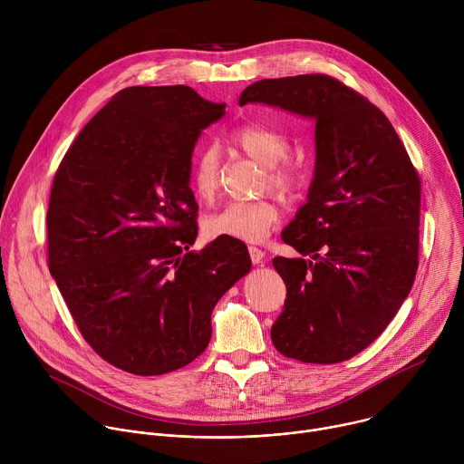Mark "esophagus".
Here are the masks:
<instances>
[{"mask_svg":"<svg viewBox=\"0 0 464 464\" xmlns=\"http://www.w3.org/2000/svg\"><path fill=\"white\" fill-rule=\"evenodd\" d=\"M264 255H266V253H264L262 249H258V247H255V246L249 247V256H251V262H253V264H260V262L264 260Z\"/></svg>","mask_w":464,"mask_h":464,"instance_id":"34e87169","label":"esophagus"}]
</instances>
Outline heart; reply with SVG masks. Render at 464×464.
<instances>
[{
  "label": "heart",
  "instance_id": "b5f03b06",
  "mask_svg": "<svg viewBox=\"0 0 464 464\" xmlns=\"http://www.w3.org/2000/svg\"><path fill=\"white\" fill-rule=\"evenodd\" d=\"M231 145L244 156L264 167L262 188H272L281 198L295 196L308 179L303 163L288 158V140L279 131L256 122H247L233 130ZM220 154L215 147H206L194 158L190 187L196 198L211 204L220 188ZM277 206L260 198L255 202H235L206 220V233L211 238H229L247 244L262 242L279 224Z\"/></svg>",
  "mask_w": 464,
  "mask_h": 464
}]
</instances>
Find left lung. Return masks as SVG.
I'll list each match as a JSON object with an SVG mask.
<instances>
[{
    "label": "left lung",
    "instance_id": "obj_1",
    "mask_svg": "<svg viewBox=\"0 0 464 464\" xmlns=\"http://www.w3.org/2000/svg\"><path fill=\"white\" fill-rule=\"evenodd\" d=\"M264 102L315 121L308 202L283 231L301 256H276L286 285L272 342L286 358L340 363L369 347L408 297L419 268L420 178L380 108L328 75L264 79Z\"/></svg>",
    "mask_w": 464,
    "mask_h": 464
}]
</instances>
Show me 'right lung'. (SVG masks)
Returning a JSON list of instances; mask_svg holds the SVG:
<instances>
[{
  "label": "right lung",
  "instance_id": "add662e5",
  "mask_svg": "<svg viewBox=\"0 0 464 464\" xmlns=\"http://www.w3.org/2000/svg\"><path fill=\"white\" fill-rule=\"evenodd\" d=\"M224 108L188 86L124 88L54 174L49 272L82 338L126 372L165 374L200 356L215 304L251 270L238 240L188 251L198 235L192 150Z\"/></svg>",
  "mask_w": 464,
  "mask_h": 464
}]
</instances>
